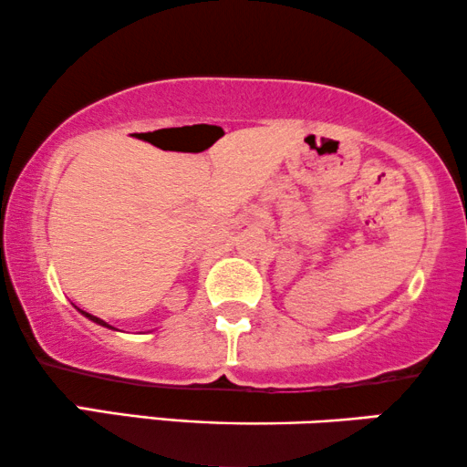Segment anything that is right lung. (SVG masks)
<instances>
[{"label":"right lung","instance_id":"add662e5","mask_svg":"<svg viewBox=\"0 0 467 467\" xmlns=\"http://www.w3.org/2000/svg\"><path fill=\"white\" fill-rule=\"evenodd\" d=\"M78 311H81V308H78ZM81 313H83V315H86V317H88V319H92V322H94V324H99V326H105V328H111V326H109L107 322H102V319H100V317H96V315H89V313H86V311H81Z\"/></svg>","mask_w":467,"mask_h":467}]
</instances>
